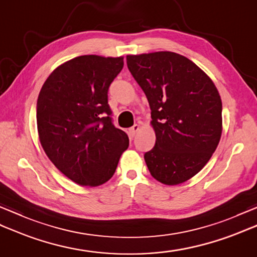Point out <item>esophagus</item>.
<instances>
[{
    "label": "esophagus",
    "mask_w": 257,
    "mask_h": 257,
    "mask_svg": "<svg viewBox=\"0 0 257 257\" xmlns=\"http://www.w3.org/2000/svg\"><path fill=\"white\" fill-rule=\"evenodd\" d=\"M139 129H140L139 124H135V125H133V127L129 129V134H130V136H132V137H135L136 134H137V133L139 132Z\"/></svg>",
    "instance_id": "esophagus-1"
}]
</instances>
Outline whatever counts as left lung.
Returning a JSON list of instances; mask_svg holds the SVG:
<instances>
[{"instance_id":"8db88e82","label":"left lung","mask_w":257,"mask_h":257,"mask_svg":"<svg viewBox=\"0 0 257 257\" xmlns=\"http://www.w3.org/2000/svg\"><path fill=\"white\" fill-rule=\"evenodd\" d=\"M151 109L156 145L145 154L151 176L167 185L188 181L211 159L222 135V100L212 79L173 52L127 55Z\"/></svg>"}]
</instances>
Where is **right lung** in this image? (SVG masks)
Instances as JSON below:
<instances>
[{"label":"right lung","instance_id":"right-lung-1","mask_svg":"<svg viewBox=\"0 0 257 257\" xmlns=\"http://www.w3.org/2000/svg\"><path fill=\"white\" fill-rule=\"evenodd\" d=\"M122 67V56L75 57L53 70L38 95L40 143L54 166L79 185L106 183L129 146L109 117L108 88Z\"/></svg>","mask_w":257,"mask_h":257}]
</instances>
